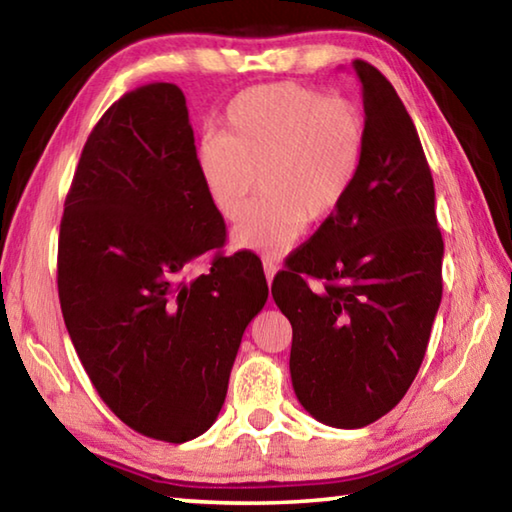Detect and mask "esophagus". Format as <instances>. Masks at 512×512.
I'll return each instance as SVG.
<instances>
[{
  "mask_svg": "<svg viewBox=\"0 0 512 512\" xmlns=\"http://www.w3.org/2000/svg\"><path fill=\"white\" fill-rule=\"evenodd\" d=\"M264 273H266V282H268V287H271V284H273V277H275V273H277V262H273V259L264 257Z\"/></svg>",
  "mask_w": 512,
  "mask_h": 512,
  "instance_id": "34e87169",
  "label": "esophagus"
}]
</instances>
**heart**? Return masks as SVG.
Returning a JSON list of instances; mask_svg holds the SVG:
<instances>
[{
  "label": "heart",
  "mask_w": 512,
  "mask_h": 512,
  "mask_svg": "<svg viewBox=\"0 0 512 512\" xmlns=\"http://www.w3.org/2000/svg\"><path fill=\"white\" fill-rule=\"evenodd\" d=\"M366 155V119L357 103L296 83L259 85L223 112V135L196 149L205 194L225 221L232 246L280 257L307 221L332 219L348 201Z\"/></svg>",
  "instance_id": "obj_1"
}]
</instances>
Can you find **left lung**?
<instances>
[{"instance_id": "left-lung-1", "label": "left lung", "mask_w": 512, "mask_h": 512, "mask_svg": "<svg viewBox=\"0 0 512 512\" xmlns=\"http://www.w3.org/2000/svg\"><path fill=\"white\" fill-rule=\"evenodd\" d=\"M352 67L366 112L359 180L271 287L293 327V391L339 429L379 420L409 391L443 298L445 253L413 119L377 67ZM307 276L321 287L311 290Z\"/></svg>"}]
</instances>
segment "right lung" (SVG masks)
<instances>
[{"instance_id":"right-lung-1","label":"right lung","mask_w":512,"mask_h":512,"mask_svg":"<svg viewBox=\"0 0 512 512\" xmlns=\"http://www.w3.org/2000/svg\"><path fill=\"white\" fill-rule=\"evenodd\" d=\"M223 239L183 90L126 92L94 126L65 198L58 298L99 397L142 436L187 443L212 427L268 298L250 255H214L210 273L187 280Z\"/></svg>"}]
</instances>
